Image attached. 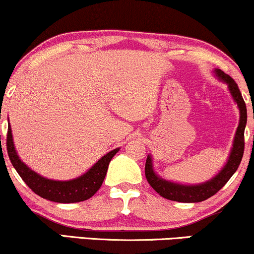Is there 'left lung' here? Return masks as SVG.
<instances>
[{
  "instance_id": "1",
  "label": "left lung",
  "mask_w": 254,
  "mask_h": 254,
  "mask_svg": "<svg viewBox=\"0 0 254 254\" xmlns=\"http://www.w3.org/2000/svg\"><path fill=\"white\" fill-rule=\"evenodd\" d=\"M215 74L218 75L221 81L226 82L230 88V92L233 97L234 102L238 104V108L240 111V121L238 125L237 132L233 140V148L231 150V155L228 157L226 166L220 170L218 175H215L209 181L200 183V185H180V183L170 182L167 180L162 179L156 175L152 169L151 156L148 155L145 162V177L148 180L149 185L151 186L155 190L157 191L161 196L168 200L177 201V202H201V201L207 200L210 196L218 193L232 175L237 172L239 167L241 158L244 155V149H245V140H244V132H245V127L247 122V110L246 104L244 102L243 96H241L239 87L235 84V81L230 75L225 74L221 69H215Z\"/></svg>"
}]
</instances>
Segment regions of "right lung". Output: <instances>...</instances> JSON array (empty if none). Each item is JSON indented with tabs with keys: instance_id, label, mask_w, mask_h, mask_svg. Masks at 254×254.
<instances>
[{
	"instance_id": "obj_1",
	"label": "right lung",
	"mask_w": 254,
	"mask_h": 254,
	"mask_svg": "<svg viewBox=\"0 0 254 254\" xmlns=\"http://www.w3.org/2000/svg\"><path fill=\"white\" fill-rule=\"evenodd\" d=\"M7 150L9 160L15 170L35 194L54 202L73 203L87 200L97 193L105 179L110 161L117 154L119 149L117 148L104 155L84 175L69 181H56V180L46 179L27 167L20 160L19 155L15 150L10 125L8 127L7 133Z\"/></svg>"
}]
</instances>
